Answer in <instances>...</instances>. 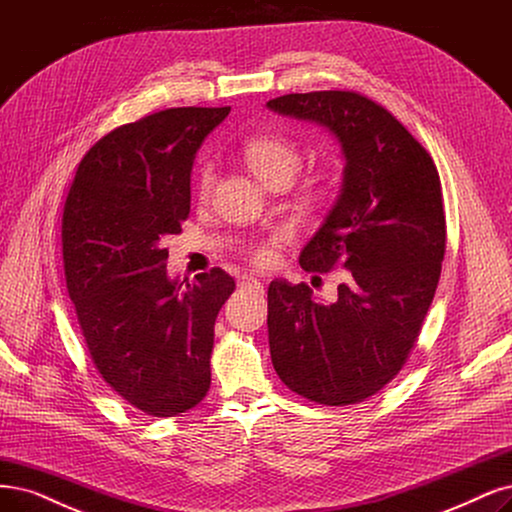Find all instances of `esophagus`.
<instances>
[{"mask_svg":"<svg viewBox=\"0 0 512 512\" xmlns=\"http://www.w3.org/2000/svg\"><path fill=\"white\" fill-rule=\"evenodd\" d=\"M239 288H243V290H250V292H262L260 279H256L254 275H243V277L239 279Z\"/></svg>","mask_w":512,"mask_h":512,"instance_id":"obj_1","label":"esophagus"}]
</instances>
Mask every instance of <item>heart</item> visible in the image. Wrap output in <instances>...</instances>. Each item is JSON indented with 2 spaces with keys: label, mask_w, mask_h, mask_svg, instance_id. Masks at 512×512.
<instances>
[{
  "label": "heart",
  "mask_w": 512,
  "mask_h": 512,
  "mask_svg": "<svg viewBox=\"0 0 512 512\" xmlns=\"http://www.w3.org/2000/svg\"><path fill=\"white\" fill-rule=\"evenodd\" d=\"M243 158L250 169L256 173V178L267 186H275L279 182H290L294 173L301 169L303 154L292 139L284 135H256L248 139L243 146ZM320 184L322 180H315ZM216 184V169L211 161H203L197 171V195L199 199H207ZM288 239L286 233H275L269 239L256 243L250 258L258 267H271L279 258V250Z\"/></svg>",
  "instance_id": "b5f03b06"
}]
</instances>
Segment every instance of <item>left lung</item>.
Here are the masks:
<instances>
[{
    "label": "left lung",
    "instance_id": "left-lung-1",
    "mask_svg": "<svg viewBox=\"0 0 512 512\" xmlns=\"http://www.w3.org/2000/svg\"><path fill=\"white\" fill-rule=\"evenodd\" d=\"M269 108L339 137L345 184L301 252L309 273L347 269L332 305L271 281L269 343L279 379L326 407L379 394L407 364L447 248L443 188L430 152L392 112L356 91L290 93Z\"/></svg>",
    "mask_w": 512,
    "mask_h": 512
}]
</instances>
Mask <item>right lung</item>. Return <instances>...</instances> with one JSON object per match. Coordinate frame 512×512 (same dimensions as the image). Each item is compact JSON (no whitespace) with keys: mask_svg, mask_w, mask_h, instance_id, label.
<instances>
[{"mask_svg":"<svg viewBox=\"0 0 512 512\" xmlns=\"http://www.w3.org/2000/svg\"><path fill=\"white\" fill-rule=\"evenodd\" d=\"M231 108H169L122 125L84 154L69 186L63 271L97 373L137 411L175 417L207 396L224 269L167 277V235L190 214V169Z\"/></svg>","mask_w":512,"mask_h":512,"instance_id":"obj_1","label":"right lung"}]
</instances>
